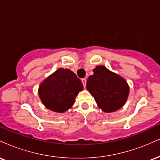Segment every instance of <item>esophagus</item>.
<instances>
[{
    "instance_id": "esophagus-1",
    "label": "esophagus",
    "mask_w": 160,
    "mask_h": 160,
    "mask_svg": "<svg viewBox=\"0 0 160 160\" xmlns=\"http://www.w3.org/2000/svg\"><path fill=\"white\" fill-rule=\"evenodd\" d=\"M82 84H83L84 87H86V80L85 78L82 79Z\"/></svg>"
}]
</instances>
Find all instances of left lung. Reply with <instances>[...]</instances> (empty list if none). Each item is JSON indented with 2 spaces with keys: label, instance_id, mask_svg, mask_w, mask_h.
I'll return each mask as SVG.
<instances>
[{
  "label": "left lung",
  "instance_id": "1",
  "mask_svg": "<svg viewBox=\"0 0 160 160\" xmlns=\"http://www.w3.org/2000/svg\"><path fill=\"white\" fill-rule=\"evenodd\" d=\"M93 72L86 82V89L94 97L98 108L112 113L123 107L129 94L127 81L104 65L96 66Z\"/></svg>",
  "mask_w": 160,
  "mask_h": 160
}]
</instances>
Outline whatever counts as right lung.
Returning <instances> with one entry per match:
<instances>
[{
	"label": "right lung",
	"mask_w": 160,
	"mask_h": 160,
	"mask_svg": "<svg viewBox=\"0 0 160 160\" xmlns=\"http://www.w3.org/2000/svg\"><path fill=\"white\" fill-rule=\"evenodd\" d=\"M83 89L81 80L71 70L59 68L41 82L38 95L47 109L64 113L73 106Z\"/></svg>",
	"instance_id": "add662e5"
}]
</instances>
